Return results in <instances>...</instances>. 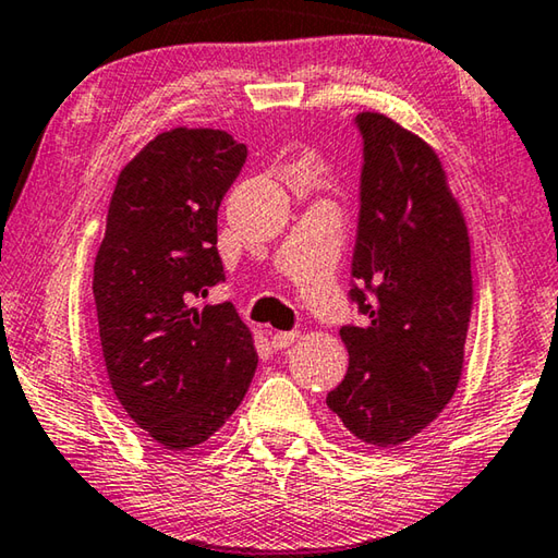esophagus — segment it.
Returning a JSON list of instances; mask_svg holds the SVG:
<instances>
[{
	"instance_id": "1",
	"label": "esophagus",
	"mask_w": 558,
	"mask_h": 558,
	"mask_svg": "<svg viewBox=\"0 0 558 558\" xmlns=\"http://www.w3.org/2000/svg\"><path fill=\"white\" fill-rule=\"evenodd\" d=\"M296 338H299L296 330H274V333H271V345L277 348V350L289 348Z\"/></svg>"
}]
</instances>
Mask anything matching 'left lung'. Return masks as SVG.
<instances>
[{
    "label": "left lung",
    "instance_id": "1",
    "mask_svg": "<svg viewBox=\"0 0 558 558\" xmlns=\"http://www.w3.org/2000/svg\"><path fill=\"white\" fill-rule=\"evenodd\" d=\"M365 140L350 299L369 316L343 326L348 375L326 404L360 444L402 446L441 414L463 375L473 311L471 240L444 163L379 112Z\"/></svg>",
    "mask_w": 558,
    "mask_h": 558
}]
</instances>
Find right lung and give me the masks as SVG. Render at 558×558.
<instances>
[{
  "mask_svg": "<svg viewBox=\"0 0 558 558\" xmlns=\"http://www.w3.org/2000/svg\"><path fill=\"white\" fill-rule=\"evenodd\" d=\"M247 146L210 126L156 134L120 171L93 267L102 357L126 416L169 451L228 422L257 369L252 330L225 304L218 208Z\"/></svg>",
  "mask_w": 558,
  "mask_h": 558,
  "instance_id": "1",
  "label": "right lung"
}]
</instances>
